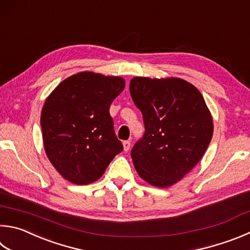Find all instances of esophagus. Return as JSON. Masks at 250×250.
Here are the masks:
<instances>
[{
	"instance_id": "34e87169",
	"label": "esophagus",
	"mask_w": 250,
	"mask_h": 250,
	"mask_svg": "<svg viewBox=\"0 0 250 250\" xmlns=\"http://www.w3.org/2000/svg\"><path fill=\"white\" fill-rule=\"evenodd\" d=\"M122 145H124V151L128 152L130 149V146H131L130 141H124V142H122Z\"/></svg>"
}]
</instances>
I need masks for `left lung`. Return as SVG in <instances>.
Here are the masks:
<instances>
[{"label":"left lung","mask_w":250,"mask_h":250,"mask_svg":"<svg viewBox=\"0 0 250 250\" xmlns=\"http://www.w3.org/2000/svg\"><path fill=\"white\" fill-rule=\"evenodd\" d=\"M130 94L143 115L145 132L131 151L139 176L167 188L196 166L213 135V119L196 86L178 78L135 76Z\"/></svg>","instance_id":"8db88e82"}]
</instances>
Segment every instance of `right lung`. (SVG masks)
Returning <instances> with one entry per match:
<instances>
[{
  "instance_id": "1",
  "label": "right lung",
  "mask_w": 250,
  "mask_h": 250,
  "mask_svg": "<svg viewBox=\"0 0 250 250\" xmlns=\"http://www.w3.org/2000/svg\"><path fill=\"white\" fill-rule=\"evenodd\" d=\"M125 86L120 76L85 71L62 81L47 97L40 117L44 151L70 183L98 180L124 148L109 107Z\"/></svg>"
}]
</instances>
